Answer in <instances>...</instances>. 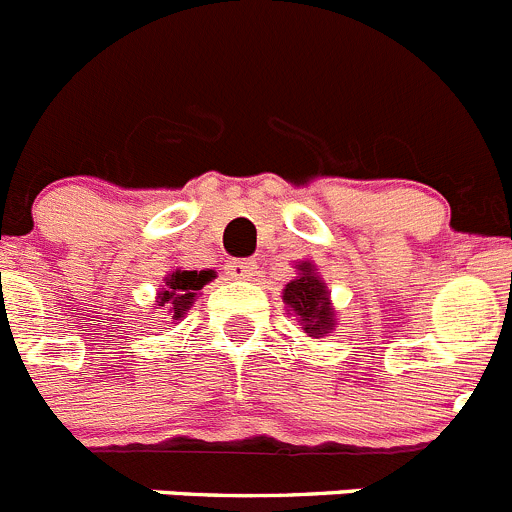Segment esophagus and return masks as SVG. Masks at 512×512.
I'll return each mask as SVG.
<instances>
[{"mask_svg":"<svg viewBox=\"0 0 512 512\" xmlns=\"http://www.w3.org/2000/svg\"><path fill=\"white\" fill-rule=\"evenodd\" d=\"M227 273L237 280H250L252 275L257 273V262L255 260H229Z\"/></svg>","mask_w":512,"mask_h":512,"instance_id":"1","label":"esophagus"}]
</instances>
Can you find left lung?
I'll use <instances>...</instances> for the list:
<instances>
[{
	"mask_svg": "<svg viewBox=\"0 0 512 512\" xmlns=\"http://www.w3.org/2000/svg\"><path fill=\"white\" fill-rule=\"evenodd\" d=\"M298 270H301L298 278L290 280L283 290L285 306L293 308L301 316L303 331L308 336L329 334V329L334 326V311L329 306L326 285L321 283L319 275L313 273L311 262H301Z\"/></svg>",
	"mask_w": 512,
	"mask_h": 512,
	"instance_id": "1",
	"label": "left lung"
}]
</instances>
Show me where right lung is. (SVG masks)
I'll return each instance as SVG.
<instances>
[{"mask_svg": "<svg viewBox=\"0 0 512 512\" xmlns=\"http://www.w3.org/2000/svg\"><path fill=\"white\" fill-rule=\"evenodd\" d=\"M211 278H214L211 270H176L165 280V288L160 290L158 296V306L168 308V313H173V319H181L183 311L191 308V303L196 301V293Z\"/></svg>", "mask_w": 512, "mask_h": 512, "instance_id": "right-lung-1", "label": "right lung"}]
</instances>
